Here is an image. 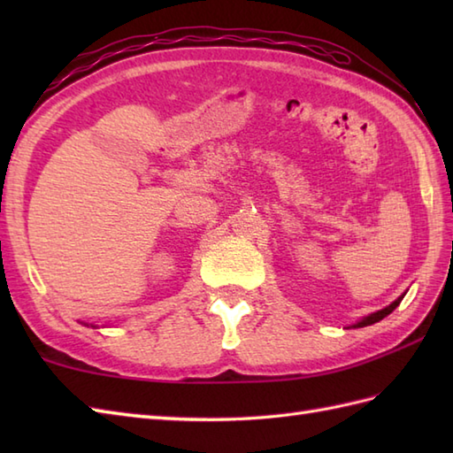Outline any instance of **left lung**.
Returning a JSON list of instances; mask_svg holds the SVG:
<instances>
[{"label": "left lung", "mask_w": 453, "mask_h": 453, "mask_svg": "<svg viewBox=\"0 0 453 453\" xmlns=\"http://www.w3.org/2000/svg\"><path fill=\"white\" fill-rule=\"evenodd\" d=\"M403 297H405V294H403L401 297H397V300L395 302H393V303H389L388 307H383V310H380V311H375V313H370V315H365L364 317V319H360L358 323H354L352 326H368V325H373V323H378V321H381L383 319V317H388L393 310H395V307L401 303V300H403Z\"/></svg>", "instance_id": "left-lung-1"}]
</instances>
